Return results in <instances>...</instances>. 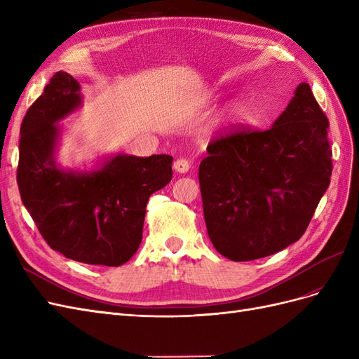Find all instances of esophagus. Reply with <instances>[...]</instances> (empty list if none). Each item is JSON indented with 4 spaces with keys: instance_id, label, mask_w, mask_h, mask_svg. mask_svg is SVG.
Wrapping results in <instances>:
<instances>
[{
    "instance_id": "esophagus-1",
    "label": "esophagus",
    "mask_w": 359,
    "mask_h": 359,
    "mask_svg": "<svg viewBox=\"0 0 359 359\" xmlns=\"http://www.w3.org/2000/svg\"><path fill=\"white\" fill-rule=\"evenodd\" d=\"M173 169L180 173H186L190 169V161L187 158H178L175 163H173Z\"/></svg>"
}]
</instances>
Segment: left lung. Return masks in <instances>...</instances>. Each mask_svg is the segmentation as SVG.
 <instances>
[{"label": "left lung", "mask_w": 359, "mask_h": 359, "mask_svg": "<svg viewBox=\"0 0 359 359\" xmlns=\"http://www.w3.org/2000/svg\"><path fill=\"white\" fill-rule=\"evenodd\" d=\"M328 127L310 85L302 82L273 127L233 124L210 140L199 186L217 252L247 262L299 240L330 186Z\"/></svg>", "instance_id": "8db88e82"}]
</instances>
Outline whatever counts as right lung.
<instances>
[{"mask_svg": "<svg viewBox=\"0 0 359 359\" xmlns=\"http://www.w3.org/2000/svg\"><path fill=\"white\" fill-rule=\"evenodd\" d=\"M79 103L78 81L57 72L29 106L20 124V199L52 250L82 264L119 266L137 252L148 199L170 182L173 158L116 156L91 173L62 172L53 161L55 123Z\"/></svg>", "mask_w": 359, "mask_h": 359, "instance_id": "add662e5", "label": "right lung"}]
</instances>
